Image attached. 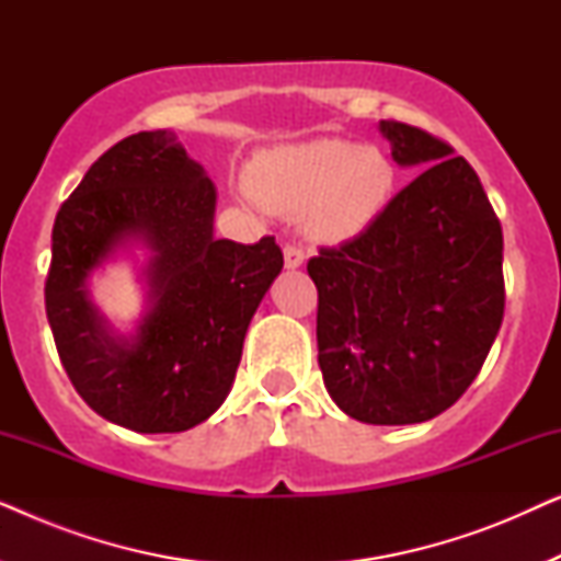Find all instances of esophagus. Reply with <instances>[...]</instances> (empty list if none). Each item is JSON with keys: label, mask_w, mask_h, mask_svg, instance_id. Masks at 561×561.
I'll return each mask as SVG.
<instances>
[{"label": "esophagus", "mask_w": 561, "mask_h": 561, "mask_svg": "<svg viewBox=\"0 0 561 561\" xmlns=\"http://www.w3.org/2000/svg\"><path fill=\"white\" fill-rule=\"evenodd\" d=\"M283 260H286L288 271H296V267L304 265L306 255H304L301 248H296V244H286V248H283Z\"/></svg>", "instance_id": "1"}]
</instances>
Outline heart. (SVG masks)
<instances>
[{
  "label": "heart",
  "instance_id": "1",
  "mask_svg": "<svg viewBox=\"0 0 561 561\" xmlns=\"http://www.w3.org/2000/svg\"><path fill=\"white\" fill-rule=\"evenodd\" d=\"M396 186L398 168L386 150L342 137L265 150L248 171L250 198L271 211H301L306 234L327 244L370 229Z\"/></svg>",
  "mask_w": 561,
  "mask_h": 561
}]
</instances>
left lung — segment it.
<instances>
[{
    "mask_svg": "<svg viewBox=\"0 0 561 561\" xmlns=\"http://www.w3.org/2000/svg\"><path fill=\"white\" fill-rule=\"evenodd\" d=\"M378 129L421 168L370 229L309 260L332 401L375 426L421 424L470 388L503 321V229L478 173L403 122Z\"/></svg>",
    "mask_w": 561,
    "mask_h": 561,
    "instance_id": "8db88e82",
    "label": "left lung"
}]
</instances>
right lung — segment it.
I'll use <instances>...</instances> for the list:
<instances>
[{"label":"right lung","instance_id":"right-lung-1","mask_svg":"<svg viewBox=\"0 0 561 561\" xmlns=\"http://www.w3.org/2000/svg\"><path fill=\"white\" fill-rule=\"evenodd\" d=\"M217 186L171 129L104 152L53 225L45 311L60 363L91 411L140 434L194 428L225 403L244 334L278 278L273 237H214ZM146 252V306L119 333L90 298V275Z\"/></svg>","mask_w":561,"mask_h":561}]
</instances>
